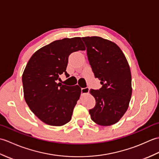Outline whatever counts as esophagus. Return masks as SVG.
I'll list each match as a JSON object with an SVG mask.
<instances>
[{
    "instance_id": "1",
    "label": "esophagus",
    "mask_w": 159,
    "mask_h": 159,
    "mask_svg": "<svg viewBox=\"0 0 159 159\" xmlns=\"http://www.w3.org/2000/svg\"><path fill=\"white\" fill-rule=\"evenodd\" d=\"M89 92V87H85V88H82L81 89V92L83 94L88 93Z\"/></svg>"
}]
</instances>
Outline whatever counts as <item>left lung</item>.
Here are the masks:
<instances>
[{
    "instance_id": "obj_1",
    "label": "left lung",
    "mask_w": 159,
    "mask_h": 159,
    "mask_svg": "<svg viewBox=\"0 0 159 159\" xmlns=\"http://www.w3.org/2000/svg\"><path fill=\"white\" fill-rule=\"evenodd\" d=\"M94 76L102 85L90 89L96 106L89 110L92 120L100 126H111L126 113L132 95L131 72L124 54L116 43L100 37L82 38Z\"/></svg>"
}]
</instances>
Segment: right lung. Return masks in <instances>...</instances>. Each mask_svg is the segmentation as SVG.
I'll list each match as a JSON object with an SVG mask.
<instances>
[{
    "label": "right lung",
    "instance_id": "obj_1",
    "mask_svg": "<svg viewBox=\"0 0 159 159\" xmlns=\"http://www.w3.org/2000/svg\"><path fill=\"white\" fill-rule=\"evenodd\" d=\"M81 38L56 40L33 54L22 74L24 97L30 109L50 126H61L71 120L74 108L81 93L79 85L57 81L66 72L71 53L85 50Z\"/></svg>",
    "mask_w": 159,
    "mask_h": 159
}]
</instances>
